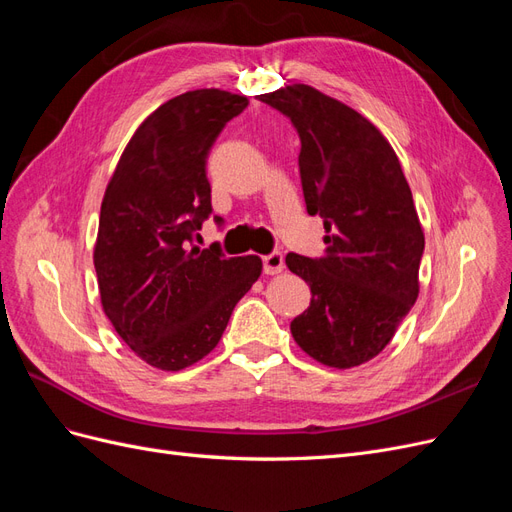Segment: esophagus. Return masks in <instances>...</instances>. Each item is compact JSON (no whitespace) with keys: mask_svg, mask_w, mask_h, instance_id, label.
Instances as JSON below:
<instances>
[{"mask_svg":"<svg viewBox=\"0 0 512 512\" xmlns=\"http://www.w3.org/2000/svg\"><path fill=\"white\" fill-rule=\"evenodd\" d=\"M262 269H265L267 275H277L284 271V254L282 252H271L267 256H262Z\"/></svg>","mask_w":512,"mask_h":512,"instance_id":"1","label":"esophagus"}]
</instances>
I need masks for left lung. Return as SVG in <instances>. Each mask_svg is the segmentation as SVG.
Instances as JSON below:
<instances>
[{"label":"left lung","instance_id":"8db88e82","mask_svg":"<svg viewBox=\"0 0 512 512\" xmlns=\"http://www.w3.org/2000/svg\"><path fill=\"white\" fill-rule=\"evenodd\" d=\"M258 100L299 132L305 207L327 230L320 258L286 256L312 290L290 333L322 365L367 363L418 297L425 235L404 170L374 123L314 87L286 85Z\"/></svg>","mask_w":512,"mask_h":512}]
</instances>
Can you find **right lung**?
<instances>
[{
	"label": "right lung",
	"mask_w": 512,
	"mask_h": 512,
	"mask_svg": "<svg viewBox=\"0 0 512 512\" xmlns=\"http://www.w3.org/2000/svg\"><path fill=\"white\" fill-rule=\"evenodd\" d=\"M245 106V96L222 89L164 102L138 126L106 185L94 247L102 309L134 354L162 371L190 367L218 346L262 271L258 256L194 245L213 211L209 151Z\"/></svg>",
	"instance_id": "1"
}]
</instances>
